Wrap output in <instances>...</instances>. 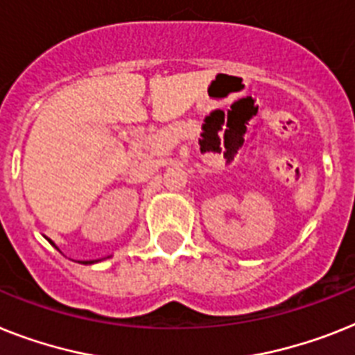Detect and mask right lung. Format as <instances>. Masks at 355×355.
I'll return each mask as SVG.
<instances>
[{
	"mask_svg": "<svg viewBox=\"0 0 355 355\" xmlns=\"http://www.w3.org/2000/svg\"><path fill=\"white\" fill-rule=\"evenodd\" d=\"M52 243V241H51ZM85 263V265H92V263H96V261H83Z\"/></svg>",
	"mask_w": 355,
	"mask_h": 355,
	"instance_id": "obj_1",
	"label": "right lung"
}]
</instances>
